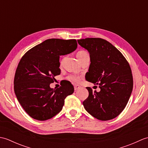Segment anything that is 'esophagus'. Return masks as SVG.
<instances>
[{
    "instance_id": "esophagus-1",
    "label": "esophagus",
    "mask_w": 148,
    "mask_h": 148,
    "mask_svg": "<svg viewBox=\"0 0 148 148\" xmlns=\"http://www.w3.org/2000/svg\"><path fill=\"white\" fill-rule=\"evenodd\" d=\"M80 88H81V86L79 85H77V84H75V85H74V90H79Z\"/></svg>"
}]
</instances>
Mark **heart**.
<instances>
[{"instance_id": "b5f03b06", "label": "heart", "mask_w": 148, "mask_h": 148, "mask_svg": "<svg viewBox=\"0 0 148 148\" xmlns=\"http://www.w3.org/2000/svg\"><path fill=\"white\" fill-rule=\"evenodd\" d=\"M77 58L78 59V60L79 62L83 60L84 58L87 57V56H89L88 53L85 51H79V52H77ZM69 80H71L72 81H78L79 80V77L77 76H71L69 77Z\"/></svg>"}]
</instances>
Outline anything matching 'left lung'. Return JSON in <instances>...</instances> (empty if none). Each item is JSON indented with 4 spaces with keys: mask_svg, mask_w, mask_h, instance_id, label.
Instances as JSON below:
<instances>
[{
    "mask_svg": "<svg viewBox=\"0 0 148 148\" xmlns=\"http://www.w3.org/2000/svg\"><path fill=\"white\" fill-rule=\"evenodd\" d=\"M90 53V65L85 79L99 84L100 91L93 92L87 87L88 97L83 101L86 111L102 121L118 116L126 107L133 89L129 64L112 44L100 38L77 40Z\"/></svg>",
    "mask_w": 148,
    "mask_h": 148,
    "instance_id": "1",
    "label": "left lung"
}]
</instances>
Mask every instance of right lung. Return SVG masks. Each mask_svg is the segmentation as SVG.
I'll return each mask as SVG.
<instances>
[{
	"instance_id": "1",
	"label": "right lung",
	"mask_w": 148,
	"mask_h": 148,
	"mask_svg": "<svg viewBox=\"0 0 148 148\" xmlns=\"http://www.w3.org/2000/svg\"><path fill=\"white\" fill-rule=\"evenodd\" d=\"M76 39H47L28 51L16 71L14 90L22 108L30 117L39 121L53 118L61 111L74 86L66 83L57 89L50 87L60 74V56L76 49Z\"/></svg>"
}]
</instances>
